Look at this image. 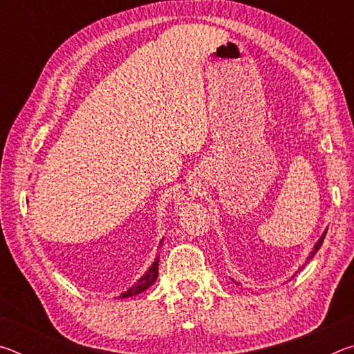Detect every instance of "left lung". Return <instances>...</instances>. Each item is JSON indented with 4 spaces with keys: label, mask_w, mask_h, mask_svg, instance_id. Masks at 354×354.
<instances>
[{
    "label": "left lung",
    "mask_w": 354,
    "mask_h": 354,
    "mask_svg": "<svg viewBox=\"0 0 354 354\" xmlns=\"http://www.w3.org/2000/svg\"><path fill=\"white\" fill-rule=\"evenodd\" d=\"M325 236H326V231H325V232H323V234H322V237L319 239V242H317V243H315V247H314V250H313V253H310V256H309V259H313V257H314V254L317 253V251H319V250H320V247H322V243H323V241H325Z\"/></svg>",
    "instance_id": "obj_1"
}]
</instances>
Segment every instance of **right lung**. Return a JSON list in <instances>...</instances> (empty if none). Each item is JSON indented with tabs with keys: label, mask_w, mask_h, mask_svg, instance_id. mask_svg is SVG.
Masks as SVG:
<instances>
[{
	"label": "right lung",
	"mask_w": 354,
	"mask_h": 354,
	"mask_svg": "<svg viewBox=\"0 0 354 354\" xmlns=\"http://www.w3.org/2000/svg\"><path fill=\"white\" fill-rule=\"evenodd\" d=\"M158 272H159V259H156L153 262V266L148 268V272L143 274V277L137 281V284L131 287L129 290L120 295V298H128V297H134L137 293H140L143 290H147L149 286H151L156 279H158Z\"/></svg>",
	"instance_id": "add662e5"
}]
</instances>
